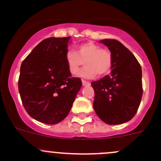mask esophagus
<instances>
[{"instance_id":"1","label":"esophagus","mask_w":161,"mask_h":161,"mask_svg":"<svg viewBox=\"0 0 161 161\" xmlns=\"http://www.w3.org/2000/svg\"><path fill=\"white\" fill-rule=\"evenodd\" d=\"M82 85H83L84 86H89L90 82H87V81H86V80H82Z\"/></svg>"}]
</instances>
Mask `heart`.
Here are the masks:
<instances>
[{"mask_svg": "<svg viewBox=\"0 0 161 161\" xmlns=\"http://www.w3.org/2000/svg\"><path fill=\"white\" fill-rule=\"evenodd\" d=\"M67 68L72 75H77L83 63L85 66L79 75L86 79H92L98 75H105L110 72L112 66V54L109 49L101 48L92 42L79 44L76 52L69 49L65 56Z\"/></svg>", "mask_w": 161, "mask_h": 161, "instance_id": "b5f03b06", "label": "heart"}]
</instances>
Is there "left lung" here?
Segmentation results:
<instances>
[{
  "label": "left lung",
  "mask_w": 161,
  "mask_h": 161,
  "mask_svg": "<svg viewBox=\"0 0 161 161\" xmlns=\"http://www.w3.org/2000/svg\"><path fill=\"white\" fill-rule=\"evenodd\" d=\"M100 43L112 54L110 75L92 82L95 91L93 107L97 115L108 125H120L133 118L143 95L142 71L133 53L114 39Z\"/></svg>",
  "instance_id": "obj_1"
}]
</instances>
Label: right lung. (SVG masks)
<instances>
[{"instance_id": "1", "label": "right lung", "mask_w": 161, "mask_h": 161, "mask_svg": "<svg viewBox=\"0 0 161 161\" xmlns=\"http://www.w3.org/2000/svg\"><path fill=\"white\" fill-rule=\"evenodd\" d=\"M71 36L43 40L23 61L18 89L31 117L55 125L68 115L78 92L80 78L72 77L65 56Z\"/></svg>"}]
</instances>
